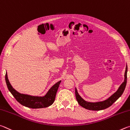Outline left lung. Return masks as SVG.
I'll list each match as a JSON object with an SVG mask.
<instances>
[{
	"instance_id": "8db88e82",
	"label": "left lung",
	"mask_w": 130,
	"mask_h": 130,
	"mask_svg": "<svg viewBox=\"0 0 130 130\" xmlns=\"http://www.w3.org/2000/svg\"><path fill=\"white\" fill-rule=\"evenodd\" d=\"M127 66H126V71H125V74H124L125 78H124V82L122 83V85L120 86L119 88H118V90L117 91V92H115L114 94L111 95L109 98L105 100V101H104L95 102V103L86 102L82 98L80 95H79L78 91H77L76 88H75V96L78 103L80 104L82 107H83L89 110L99 111V110H104V109H106L107 108L109 107L112 105V104L114 103L115 101H117V100L122 95L123 93L125 88H126V84H127Z\"/></svg>"
}]
</instances>
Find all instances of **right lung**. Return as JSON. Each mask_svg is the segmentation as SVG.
I'll return each mask as SVG.
<instances>
[{
	"label": "right lung",
	"instance_id": "add662e5",
	"mask_svg": "<svg viewBox=\"0 0 130 130\" xmlns=\"http://www.w3.org/2000/svg\"><path fill=\"white\" fill-rule=\"evenodd\" d=\"M5 79L8 90L16 100L22 105L31 108H45L52 105L54 102L56 92L61 82V81H59L55 84L44 96H34L20 94L11 85L8 79L7 73L6 74Z\"/></svg>",
	"mask_w": 130,
	"mask_h": 130
}]
</instances>
